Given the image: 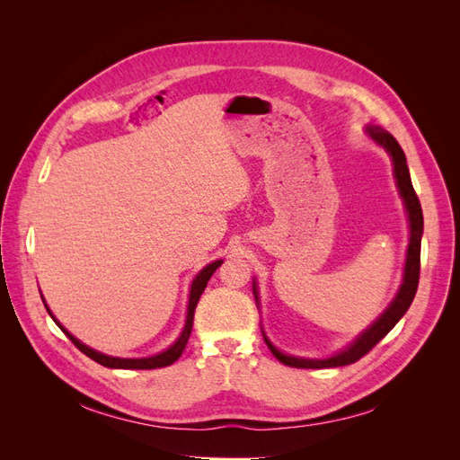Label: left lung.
I'll return each instance as SVG.
<instances>
[{
    "label": "left lung",
    "instance_id": "left-lung-1",
    "mask_svg": "<svg viewBox=\"0 0 460 460\" xmlns=\"http://www.w3.org/2000/svg\"><path fill=\"white\" fill-rule=\"evenodd\" d=\"M367 136L374 144H378L387 155L392 159L394 164V176H395V186L399 190V196L402 199V205H405L407 211V220H409V245H407V259H405V269H402V280L397 289V294L394 301L387 305V309L374 320V323L365 330L360 332L358 336L343 347L341 351L333 353L324 358H305V357H296V355H288L282 353L278 347L267 338V333L262 332V338L267 341L269 349L272 355L280 360V363L288 367H296V368H332V367H345L357 363L360 357H365L372 347L384 340L392 328L399 323L411 307V303L416 296V288H419V276H420V242H422V232H424V218H422V207L419 198H416V191L411 182V174H409V166H407V157L405 151L401 149L395 137L385 132L380 127H374V124H368L365 128ZM253 296L259 307V288L257 280H253Z\"/></svg>",
    "mask_w": 460,
    "mask_h": 460
}]
</instances>
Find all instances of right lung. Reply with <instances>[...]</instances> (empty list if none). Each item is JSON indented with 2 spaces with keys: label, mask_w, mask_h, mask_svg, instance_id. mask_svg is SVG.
I'll return each instance as SVG.
<instances>
[{
  "label": "right lung",
  "mask_w": 460,
  "mask_h": 460,
  "mask_svg": "<svg viewBox=\"0 0 460 460\" xmlns=\"http://www.w3.org/2000/svg\"><path fill=\"white\" fill-rule=\"evenodd\" d=\"M222 264V259H218V261H213V262H208L207 267H203L198 274H196V278H193L191 280V286H190V299H188V311H186V320H184V328H182V332H180V336L176 338V341L171 345V347H166L164 351H161V353H157V355H151V357H142V358H122V357H111V355H105V353H100V351H95V349H92V347H88V345H84L82 343L80 340H76L71 332H68L58 318L53 316V313H51V309L48 307V303H46V299L41 297V301H44V305H46V309H48V313H49V316L55 320V324H58L61 330H63V333L65 336L71 340L78 349L84 353L86 357H90V358H93L95 363H100V365H103V367H107V368H124V370H151V368H161V367H169V365H172L174 360H178L180 358V355H182V351L186 349V343H188V340H190V333H191V326H193V313H196V307H198V301H199V297H201V294H203V289L207 288V282H208V278L213 276V272L220 267Z\"/></svg>",
  "instance_id": "obj_1"
}]
</instances>
